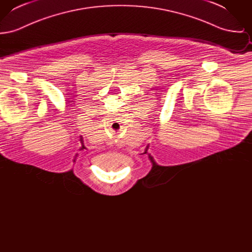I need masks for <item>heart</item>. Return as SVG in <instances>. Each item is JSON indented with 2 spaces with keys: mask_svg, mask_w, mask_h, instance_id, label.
I'll return each instance as SVG.
<instances>
[{
  "mask_svg": "<svg viewBox=\"0 0 252 252\" xmlns=\"http://www.w3.org/2000/svg\"><path fill=\"white\" fill-rule=\"evenodd\" d=\"M104 161H105V160H104Z\"/></svg>",
  "mask_w": 252,
  "mask_h": 252,
  "instance_id": "b5f03b06",
  "label": "heart"
}]
</instances>
